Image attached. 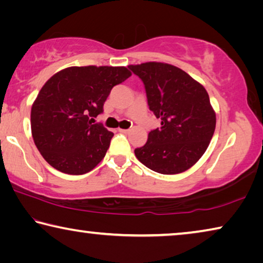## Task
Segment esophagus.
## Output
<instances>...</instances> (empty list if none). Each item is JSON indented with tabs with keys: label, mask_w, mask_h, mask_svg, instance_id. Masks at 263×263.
<instances>
[{
	"label": "esophagus",
	"mask_w": 263,
	"mask_h": 263,
	"mask_svg": "<svg viewBox=\"0 0 263 263\" xmlns=\"http://www.w3.org/2000/svg\"><path fill=\"white\" fill-rule=\"evenodd\" d=\"M119 132H122V133H128V132H130V128H119Z\"/></svg>",
	"instance_id": "34e87169"
}]
</instances>
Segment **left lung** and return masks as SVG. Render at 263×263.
Wrapping results in <instances>:
<instances>
[{
    "label": "left lung",
    "mask_w": 263,
    "mask_h": 263,
    "mask_svg": "<svg viewBox=\"0 0 263 263\" xmlns=\"http://www.w3.org/2000/svg\"><path fill=\"white\" fill-rule=\"evenodd\" d=\"M145 84L149 110L161 127L136 148L139 161L160 174H180L205 153L216 128V112L201 83L164 62L128 66Z\"/></svg>",
    "instance_id": "obj_1"
}]
</instances>
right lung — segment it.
Here are the masks:
<instances>
[{"label":"right lung","instance_id":"right-lung-1","mask_svg":"<svg viewBox=\"0 0 263 263\" xmlns=\"http://www.w3.org/2000/svg\"><path fill=\"white\" fill-rule=\"evenodd\" d=\"M130 77L123 66H74L47 80L31 108V132L53 168L82 175L102 161L114 133L94 118L111 89Z\"/></svg>","mask_w":263,"mask_h":263}]
</instances>
